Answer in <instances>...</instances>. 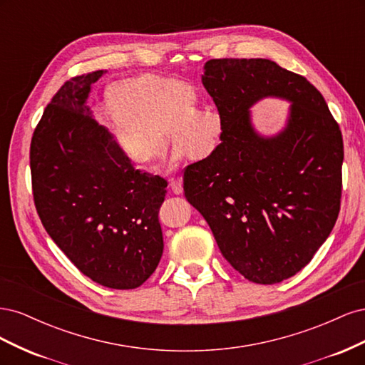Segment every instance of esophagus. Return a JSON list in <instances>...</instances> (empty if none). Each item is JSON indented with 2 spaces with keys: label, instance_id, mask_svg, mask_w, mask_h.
<instances>
[{
  "label": "esophagus",
  "instance_id": "obj_1",
  "mask_svg": "<svg viewBox=\"0 0 365 365\" xmlns=\"http://www.w3.org/2000/svg\"><path fill=\"white\" fill-rule=\"evenodd\" d=\"M170 189H172V193H175V195L182 193V178H181V176H178V178H175V180L170 181Z\"/></svg>",
  "mask_w": 365,
  "mask_h": 365
}]
</instances>
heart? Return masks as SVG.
I'll use <instances>...</instances> for the list:
<instances>
[{
  "label": "heart",
  "instance_id": "b5f03b06",
  "mask_svg": "<svg viewBox=\"0 0 365 365\" xmlns=\"http://www.w3.org/2000/svg\"><path fill=\"white\" fill-rule=\"evenodd\" d=\"M103 103L118 148L143 168H155L168 157V135L176 157L201 161L224 128L219 109L196 111L197 93L190 83L153 73L111 83Z\"/></svg>",
  "mask_w": 365,
  "mask_h": 365
}]
</instances>
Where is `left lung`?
Returning <instances> with one entry per match:
<instances>
[{
	"label": "left lung",
	"instance_id": "left-lung-1",
	"mask_svg": "<svg viewBox=\"0 0 365 365\" xmlns=\"http://www.w3.org/2000/svg\"><path fill=\"white\" fill-rule=\"evenodd\" d=\"M103 70L74 76L43 109L30 143L31 190L43 228L86 277L135 289L163 254L168 181L135 168L86 105Z\"/></svg>",
	"mask_w": 365,
	"mask_h": 365
}]
</instances>
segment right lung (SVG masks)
Masks as SVG:
<instances>
[{
    "label": "right lung",
    "instance_id": "obj_1",
    "mask_svg": "<svg viewBox=\"0 0 365 365\" xmlns=\"http://www.w3.org/2000/svg\"><path fill=\"white\" fill-rule=\"evenodd\" d=\"M204 70L224 128L212 155L185 168L184 195L231 267L252 283H280L312 260L336 222L341 129L306 77L269 59H210ZM267 95L293 102L274 139L259 138L247 113Z\"/></svg>",
    "mask_w": 365,
    "mask_h": 365
}]
</instances>
